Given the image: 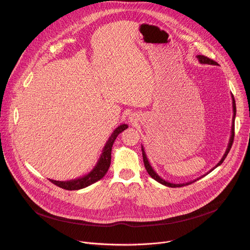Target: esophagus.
Returning a JSON list of instances; mask_svg holds the SVG:
<instances>
[{"mask_svg": "<svg viewBox=\"0 0 250 250\" xmlns=\"http://www.w3.org/2000/svg\"><path fill=\"white\" fill-rule=\"evenodd\" d=\"M130 120H131V121H130V122H133V119H132V118H131V119H130Z\"/></svg>", "mask_w": 250, "mask_h": 250, "instance_id": "34e87169", "label": "esophagus"}]
</instances>
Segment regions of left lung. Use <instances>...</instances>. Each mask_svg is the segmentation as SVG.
<instances>
[{
	"instance_id": "left-lung-1",
	"label": "left lung",
	"mask_w": 250,
	"mask_h": 250,
	"mask_svg": "<svg viewBox=\"0 0 250 250\" xmlns=\"http://www.w3.org/2000/svg\"><path fill=\"white\" fill-rule=\"evenodd\" d=\"M197 58H198V60H199V62L201 63V64H208V65H219L216 61H213V60H211V59H209V58H208L207 56H204V55H197ZM231 98H232V109H233V116H232V124H231V134H230V137H229V145H228V148H227V150H226V152H225V154H224V156L222 157V159L219 161V163L213 167V168H211L207 174H208L209 172H211L213 169L215 168H217L218 166H220L223 162H224V160L226 159V157H227V155L229 154V150H230V148H231V146H232V142H233V138H234V120H235V114H236V106H235V101H234V98H233V96H232V94H231ZM141 151H142V157H144V163H145V166H146V171H147V173L151 176V178H153L154 180H156L158 183H160V184H162V185H164V186H167V187H171V188H177V187H183V186H186V185H189V184H192V183H194L195 181H197V180H199V179H201V178H203L204 176H206L207 174H205V175H202L201 177H199V178H197V179H195V180H193V181H190V182H187V183H181V184H175V183H170V182H168V181H165L164 179H162V178L154 171V169L151 167V165H150V163H149V161H148V158H147V156H146V151H145V148H144V146H141Z\"/></svg>"
}]
</instances>
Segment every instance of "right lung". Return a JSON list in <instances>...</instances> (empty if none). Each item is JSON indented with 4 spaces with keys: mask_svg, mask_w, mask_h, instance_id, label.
I'll return each instance as SVG.
<instances>
[{
    "mask_svg": "<svg viewBox=\"0 0 250 250\" xmlns=\"http://www.w3.org/2000/svg\"><path fill=\"white\" fill-rule=\"evenodd\" d=\"M128 127L127 125H121L120 126H118L114 132L112 133V135L110 136V138L108 139V141L105 142V145L103 148L102 154L97 162V164L95 165V167L87 174L84 175L82 177L76 178L74 180H69V181H55V180H50L54 185L65 189V190H80L83 188H86L92 184H94L95 182L99 181L100 179L105 175V173L108 172L110 165H111V158H112V147L114 142L117 138V136L124 131L125 129H126Z\"/></svg>",
    "mask_w": 250,
    "mask_h": 250,
    "instance_id": "obj_1",
    "label": "right lung"
}]
</instances>
